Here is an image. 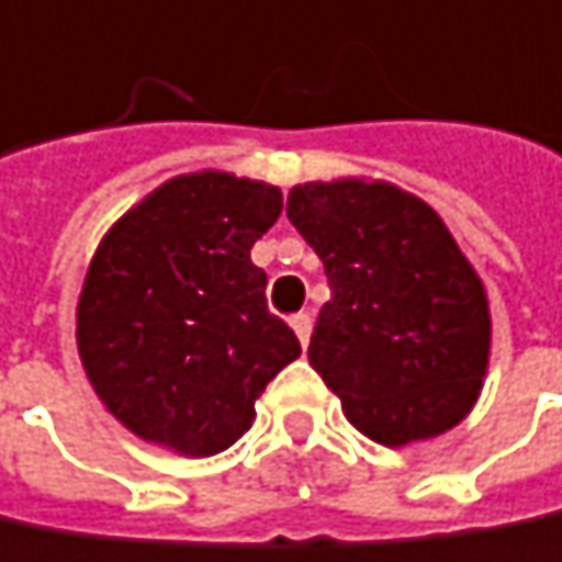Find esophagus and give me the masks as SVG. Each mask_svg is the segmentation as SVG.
<instances>
[{
  "label": "esophagus",
  "instance_id": "34e87169",
  "mask_svg": "<svg viewBox=\"0 0 562 562\" xmlns=\"http://www.w3.org/2000/svg\"><path fill=\"white\" fill-rule=\"evenodd\" d=\"M291 326H294L301 346H307V342H311V329H314V316L307 314V311H301V314L291 316Z\"/></svg>",
  "mask_w": 562,
  "mask_h": 562
}]
</instances>
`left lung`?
Here are the masks:
<instances>
[{"label":"left lung","instance_id":"1","mask_svg":"<svg viewBox=\"0 0 562 562\" xmlns=\"http://www.w3.org/2000/svg\"><path fill=\"white\" fill-rule=\"evenodd\" d=\"M288 220L323 261L329 301L307 359L346 417L404 447L459 424L488 366V301L443 220L366 180L301 183Z\"/></svg>","mask_w":562,"mask_h":562}]
</instances>
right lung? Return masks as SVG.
I'll list each match as a JSON object with an SVG mask.
<instances>
[{
  "mask_svg": "<svg viewBox=\"0 0 562 562\" xmlns=\"http://www.w3.org/2000/svg\"><path fill=\"white\" fill-rule=\"evenodd\" d=\"M278 216V187L203 171L168 180L105 233L77 346L100 401L142 440L183 457L233 447L255 397L301 356L251 265Z\"/></svg>",
  "mask_w": 562,
  "mask_h": 562,
  "instance_id": "right-lung-1",
  "label": "right lung"
}]
</instances>
